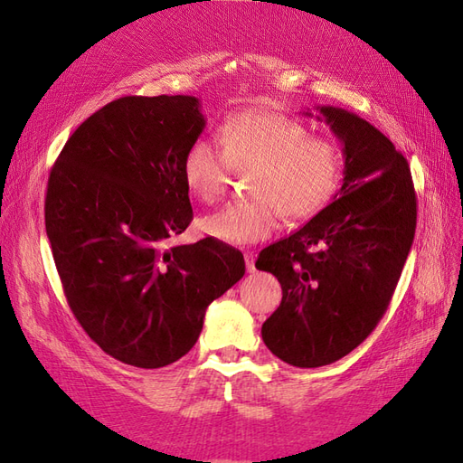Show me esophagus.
Wrapping results in <instances>:
<instances>
[{
  "label": "esophagus",
  "mask_w": 463,
  "mask_h": 463,
  "mask_svg": "<svg viewBox=\"0 0 463 463\" xmlns=\"http://www.w3.org/2000/svg\"><path fill=\"white\" fill-rule=\"evenodd\" d=\"M244 262H246V269L254 271L256 264H254V254L252 252H244Z\"/></svg>",
  "instance_id": "1"
}]
</instances>
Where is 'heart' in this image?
Wrapping results in <instances>:
<instances>
[{
	"label": "heart",
	"mask_w": 463,
	"mask_h": 463,
	"mask_svg": "<svg viewBox=\"0 0 463 463\" xmlns=\"http://www.w3.org/2000/svg\"><path fill=\"white\" fill-rule=\"evenodd\" d=\"M232 170H254L248 184L254 199L209 213L201 229L221 242L244 246L274 232L281 215L295 221L321 209L338 189L342 154L335 140L309 135L295 118L250 109L222 123L219 145L197 138L184 156V180L205 203L224 195Z\"/></svg>",
	"instance_id": "b5f03b06"
}]
</instances>
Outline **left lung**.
I'll list each match as a JSON object with an SVG mask.
<instances>
[{"label":"left lung","mask_w":463,"mask_h":463,"mask_svg":"<svg viewBox=\"0 0 463 463\" xmlns=\"http://www.w3.org/2000/svg\"><path fill=\"white\" fill-rule=\"evenodd\" d=\"M317 109L345 146V182L333 203L264 248L256 262L283 293L262 338L271 354L298 367L333 364L372 335L417 229L411 170L393 142L350 111Z\"/></svg>","instance_id":"left-lung-1"}]
</instances>
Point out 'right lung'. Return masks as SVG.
<instances>
[{"label": "right lung", "mask_w": 463, "mask_h": 463, "mask_svg": "<svg viewBox=\"0 0 463 463\" xmlns=\"http://www.w3.org/2000/svg\"><path fill=\"white\" fill-rule=\"evenodd\" d=\"M203 127L197 98H118L74 130L46 187V236L76 321L145 370L192 350L209 303L246 269L215 239L168 244L194 221L184 156Z\"/></svg>", "instance_id": "add662e5"}]
</instances>
